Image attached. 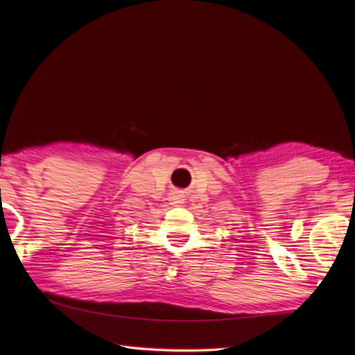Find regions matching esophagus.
<instances>
[{"mask_svg":"<svg viewBox=\"0 0 355 355\" xmlns=\"http://www.w3.org/2000/svg\"><path fill=\"white\" fill-rule=\"evenodd\" d=\"M171 200H172V203H182V196L173 194V196L171 197Z\"/></svg>","mask_w":355,"mask_h":355,"instance_id":"1","label":"esophagus"}]
</instances>
